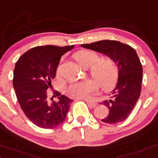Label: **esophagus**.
Segmentation results:
<instances>
[{"instance_id": "1", "label": "esophagus", "mask_w": 158, "mask_h": 158, "mask_svg": "<svg viewBox=\"0 0 158 158\" xmlns=\"http://www.w3.org/2000/svg\"><path fill=\"white\" fill-rule=\"evenodd\" d=\"M85 101L86 103H88V106L91 107V108H93V107H95L97 106V103L94 101H91V100H86Z\"/></svg>"}]
</instances>
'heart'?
<instances>
[{"mask_svg": "<svg viewBox=\"0 0 158 158\" xmlns=\"http://www.w3.org/2000/svg\"><path fill=\"white\" fill-rule=\"evenodd\" d=\"M81 67L91 68V75L94 79L72 83L66 89L69 97L75 99L86 98L98 91L99 88L107 91L112 89L117 83L118 72L115 63L110 58H100L95 52L91 50H81L73 56Z\"/></svg>", "mask_w": 158, "mask_h": 158, "instance_id": "1", "label": "heart"}]
</instances>
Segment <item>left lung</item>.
Masks as SVG:
<instances>
[{
	"label": "left lung",
	"instance_id": "1",
	"mask_svg": "<svg viewBox=\"0 0 158 158\" xmlns=\"http://www.w3.org/2000/svg\"><path fill=\"white\" fill-rule=\"evenodd\" d=\"M81 46L104 54L117 64V84L109 94L110 98L101 103L108 107L110 113L101 121L113 124L124 121L132 112L141 93L143 67L137 53L131 46L116 40H104Z\"/></svg>",
	"mask_w": 158,
	"mask_h": 158
}]
</instances>
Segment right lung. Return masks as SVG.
Here are the masks:
<instances>
[{"instance_id":"obj_1","label":"right lung","mask_w":158,"mask_h":158,"mask_svg":"<svg viewBox=\"0 0 158 158\" xmlns=\"http://www.w3.org/2000/svg\"><path fill=\"white\" fill-rule=\"evenodd\" d=\"M74 46H40L24 53L15 63L13 85L21 108L27 118L37 127L52 129L65 121L73 101L59 92H54L58 101L48 100L62 55Z\"/></svg>"}]
</instances>
